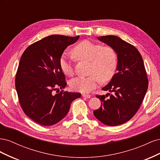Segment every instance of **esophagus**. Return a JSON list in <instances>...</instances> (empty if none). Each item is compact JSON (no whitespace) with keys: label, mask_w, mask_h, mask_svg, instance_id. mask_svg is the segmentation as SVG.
Masks as SVG:
<instances>
[{"label":"esophagus","mask_w":160,"mask_h":160,"mask_svg":"<svg viewBox=\"0 0 160 160\" xmlns=\"http://www.w3.org/2000/svg\"><path fill=\"white\" fill-rule=\"evenodd\" d=\"M82 96H83V98H91V95L87 94V93H83V94H82Z\"/></svg>","instance_id":"obj_1"}]
</instances>
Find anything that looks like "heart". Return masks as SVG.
Returning a JSON list of instances; mask_svg holds the SVG:
<instances>
[{
    "mask_svg": "<svg viewBox=\"0 0 160 160\" xmlns=\"http://www.w3.org/2000/svg\"><path fill=\"white\" fill-rule=\"evenodd\" d=\"M72 52L77 59L90 62V75L71 80L69 85L72 90L88 93L95 89L101 81L105 83L113 78L118 62L117 52L113 47L85 40L77 44ZM59 65L64 74L69 77L74 75L72 61L65 53L60 57Z\"/></svg>",
    "mask_w": 160,
    "mask_h": 160,
    "instance_id": "b5f03b06",
    "label": "heart"
}]
</instances>
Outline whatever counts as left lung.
<instances>
[{
	"instance_id": "left-lung-1",
	"label": "left lung",
	"mask_w": 160,
	"mask_h": 160,
	"mask_svg": "<svg viewBox=\"0 0 160 160\" xmlns=\"http://www.w3.org/2000/svg\"><path fill=\"white\" fill-rule=\"evenodd\" d=\"M98 38L113 48L118 62V72L102 89L112 94L96 95L101 105L93 114L101 123L115 126L127 122L136 113L148 90V76L142 55L133 45L117 36Z\"/></svg>"
}]
</instances>
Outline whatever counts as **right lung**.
Returning a JSON list of instances; mask_svg holds the SVG:
<instances>
[{
    "label": "right lung",
    "mask_w": 160,
    "mask_h": 160,
    "mask_svg": "<svg viewBox=\"0 0 160 160\" xmlns=\"http://www.w3.org/2000/svg\"><path fill=\"white\" fill-rule=\"evenodd\" d=\"M77 37L52 35L32 43L24 51L18 67L15 87L21 108L28 118L43 126L55 125L69 112L79 93L57 89L67 85L59 59ZM58 90V94L53 91Z\"/></svg>",
    "instance_id": "obj_1"
}]
</instances>
